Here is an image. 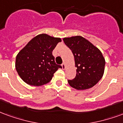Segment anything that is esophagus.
<instances>
[{
	"label": "esophagus",
	"mask_w": 123,
	"mask_h": 123,
	"mask_svg": "<svg viewBox=\"0 0 123 123\" xmlns=\"http://www.w3.org/2000/svg\"><path fill=\"white\" fill-rule=\"evenodd\" d=\"M62 69H65V64L64 63H63L62 65Z\"/></svg>",
	"instance_id": "esophagus-1"
}]
</instances>
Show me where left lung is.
Segmentation results:
<instances>
[{"label":"left lung","instance_id":"obj_1","mask_svg":"<svg viewBox=\"0 0 123 123\" xmlns=\"http://www.w3.org/2000/svg\"><path fill=\"white\" fill-rule=\"evenodd\" d=\"M75 58L77 75L68 80L71 86L79 90H86L96 85L104 75L105 61L101 51L81 36L63 38Z\"/></svg>","mask_w":123,"mask_h":123}]
</instances>
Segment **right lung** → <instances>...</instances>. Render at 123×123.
Returning <instances> with one entry per match:
<instances>
[{
	"label": "right lung",
	"mask_w": 123,
	"mask_h": 123,
	"mask_svg": "<svg viewBox=\"0 0 123 123\" xmlns=\"http://www.w3.org/2000/svg\"><path fill=\"white\" fill-rule=\"evenodd\" d=\"M60 38L40 34L29 41L19 51L16 59V69L21 79L32 86H42L52 80L59 68L52 51Z\"/></svg>",
	"instance_id": "obj_1"
}]
</instances>
